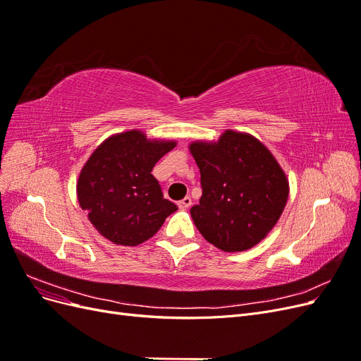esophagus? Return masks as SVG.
I'll return each mask as SVG.
<instances>
[{"label":"esophagus","mask_w":361,"mask_h":361,"mask_svg":"<svg viewBox=\"0 0 361 361\" xmlns=\"http://www.w3.org/2000/svg\"><path fill=\"white\" fill-rule=\"evenodd\" d=\"M191 204H192L191 197H185V199H182V200L178 203V206L180 207V209H187V207H190Z\"/></svg>","instance_id":"obj_1"}]
</instances>
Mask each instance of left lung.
<instances>
[{
	"label": "left lung",
	"mask_w": 361,
	"mask_h": 361,
	"mask_svg": "<svg viewBox=\"0 0 361 361\" xmlns=\"http://www.w3.org/2000/svg\"><path fill=\"white\" fill-rule=\"evenodd\" d=\"M202 197L191 207L207 243L228 253L253 248L274 228L289 197V180L256 137L226 129L216 141L195 140Z\"/></svg>",
	"instance_id": "left-lung-1"
}]
</instances>
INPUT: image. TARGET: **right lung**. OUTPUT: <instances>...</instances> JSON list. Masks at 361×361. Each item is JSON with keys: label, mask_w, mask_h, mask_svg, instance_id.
Listing matches in <instances>:
<instances>
[{"label": "right lung", "mask_w": 361, "mask_h": 361, "mask_svg": "<svg viewBox=\"0 0 361 361\" xmlns=\"http://www.w3.org/2000/svg\"><path fill=\"white\" fill-rule=\"evenodd\" d=\"M176 145L130 129L110 135L93 150L80 171L76 197L108 241L125 247L143 244L178 211L164 199L152 174L155 164Z\"/></svg>", "instance_id": "right-lung-1"}]
</instances>
